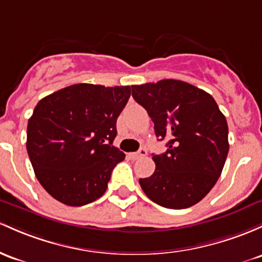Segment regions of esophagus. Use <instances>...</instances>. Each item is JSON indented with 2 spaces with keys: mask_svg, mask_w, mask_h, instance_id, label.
<instances>
[{
  "mask_svg": "<svg viewBox=\"0 0 262 262\" xmlns=\"http://www.w3.org/2000/svg\"><path fill=\"white\" fill-rule=\"evenodd\" d=\"M146 155V149L145 148H140L139 150L137 151V153H130L129 154V157L132 158V159H139V158H143V157H145Z\"/></svg>",
  "mask_w": 262,
  "mask_h": 262,
  "instance_id": "esophagus-1",
  "label": "esophagus"
}]
</instances>
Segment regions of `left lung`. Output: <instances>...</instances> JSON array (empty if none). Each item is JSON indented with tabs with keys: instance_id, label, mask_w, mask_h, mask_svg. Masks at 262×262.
I'll return each mask as SVG.
<instances>
[{
	"instance_id": "1",
	"label": "left lung",
	"mask_w": 262,
	"mask_h": 262,
	"mask_svg": "<svg viewBox=\"0 0 262 262\" xmlns=\"http://www.w3.org/2000/svg\"><path fill=\"white\" fill-rule=\"evenodd\" d=\"M132 96L148 112L165 153L153 155V175L139 179L151 201L186 209L215 185L229 153L228 123L216 102L203 89L177 79L132 85Z\"/></svg>"
}]
</instances>
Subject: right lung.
<instances>
[{
	"instance_id": "1",
	"label": "right lung",
	"mask_w": 262,
	"mask_h": 262,
	"mask_svg": "<svg viewBox=\"0 0 262 262\" xmlns=\"http://www.w3.org/2000/svg\"><path fill=\"white\" fill-rule=\"evenodd\" d=\"M130 87L79 83L39 100L27 125V153L45 190L70 206L99 199L125 154L113 145Z\"/></svg>"
}]
</instances>
